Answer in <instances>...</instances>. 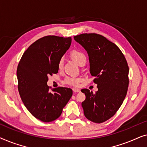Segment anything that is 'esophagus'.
Masks as SVG:
<instances>
[{"label":"esophagus","instance_id":"1","mask_svg":"<svg viewBox=\"0 0 147 147\" xmlns=\"http://www.w3.org/2000/svg\"><path fill=\"white\" fill-rule=\"evenodd\" d=\"M73 91H74V92H80V90L78 89V88H73Z\"/></svg>","mask_w":147,"mask_h":147}]
</instances>
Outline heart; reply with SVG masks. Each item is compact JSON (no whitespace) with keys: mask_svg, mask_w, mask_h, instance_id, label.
Returning a JSON list of instances; mask_svg holds the SVG:
<instances>
[{"mask_svg":"<svg viewBox=\"0 0 147 147\" xmlns=\"http://www.w3.org/2000/svg\"><path fill=\"white\" fill-rule=\"evenodd\" d=\"M70 56L74 61H76L78 65H81L82 63H86V57L84 53L78 50H73L70 53ZM63 65V59H60L58 62V69L59 70L62 69ZM82 81L80 78L78 77H70L66 78L65 83L69 84L70 86H77L79 85L80 82Z\"/></svg>","mask_w":147,"mask_h":147,"instance_id":"heart-1","label":"heart"}]
</instances>
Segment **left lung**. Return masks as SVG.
<instances>
[{
    "instance_id": "1",
    "label": "left lung",
    "mask_w": 147,
    "mask_h": 147,
    "mask_svg": "<svg viewBox=\"0 0 147 147\" xmlns=\"http://www.w3.org/2000/svg\"><path fill=\"white\" fill-rule=\"evenodd\" d=\"M87 51L90 72L94 76L98 91L82 89L86 100L82 103L84 115L90 121L102 123L112 117L126 97L128 87L127 61L115 44L96 33L74 37Z\"/></svg>"
}]
</instances>
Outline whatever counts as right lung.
<instances>
[{"label": "right lung", "mask_w": 147, "mask_h": 147, "mask_svg": "<svg viewBox=\"0 0 147 147\" xmlns=\"http://www.w3.org/2000/svg\"><path fill=\"white\" fill-rule=\"evenodd\" d=\"M71 43V37L45 36L28 47L18 65V90L22 101L42 122L59 118L73 94L71 89L63 87L53 88L51 92L47 84L48 76L58 72V62Z\"/></svg>", "instance_id": "1"}]
</instances>
